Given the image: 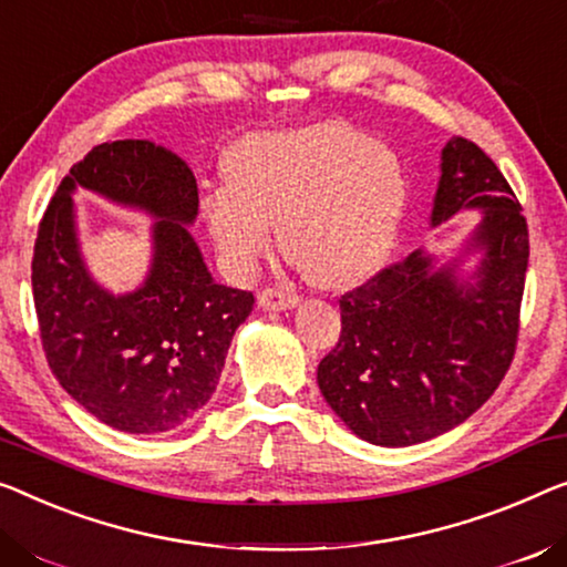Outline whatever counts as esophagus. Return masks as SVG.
<instances>
[{
  "label": "esophagus",
  "mask_w": 567,
  "mask_h": 567,
  "mask_svg": "<svg viewBox=\"0 0 567 567\" xmlns=\"http://www.w3.org/2000/svg\"><path fill=\"white\" fill-rule=\"evenodd\" d=\"M257 302L259 308L265 310H287V308H295L300 302L298 292H290V290H282V287H265L257 295Z\"/></svg>",
  "instance_id": "obj_1"
}]
</instances>
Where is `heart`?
<instances>
[{"label":"heart","mask_w":567,"mask_h":567,"mask_svg":"<svg viewBox=\"0 0 567 567\" xmlns=\"http://www.w3.org/2000/svg\"><path fill=\"white\" fill-rule=\"evenodd\" d=\"M408 206L392 147L346 122L251 134L234 145L226 181L200 198L218 255L251 277L272 249V224L310 282L349 287L390 257Z\"/></svg>","instance_id":"obj_1"}]
</instances>
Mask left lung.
I'll list each match as a JSON object with an SVG mask.
<instances>
[{"mask_svg": "<svg viewBox=\"0 0 567 567\" xmlns=\"http://www.w3.org/2000/svg\"><path fill=\"white\" fill-rule=\"evenodd\" d=\"M481 210L466 255L445 265L427 251L384 267L341 295V338L318 364V386L361 441L404 447L466 422L509 369L519 336L529 234L506 177L463 137L443 147L430 226Z\"/></svg>", "mask_w": 567, "mask_h": 567, "instance_id": "left-lung-1", "label": "left lung"}]
</instances>
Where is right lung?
<instances>
[{
	"mask_svg": "<svg viewBox=\"0 0 567 567\" xmlns=\"http://www.w3.org/2000/svg\"><path fill=\"white\" fill-rule=\"evenodd\" d=\"M75 187L145 209L153 265L134 293L112 296L85 269ZM198 216L196 175L150 140L104 142L71 167L42 216L32 298L45 359L63 390L114 430L167 433L216 392L231 338L255 295L218 285L185 226Z\"/></svg>",
	"mask_w": 567,
	"mask_h": 567,
	"instance_id": "right-lung-1",
	"label": "right lung"
}]
</instances>
